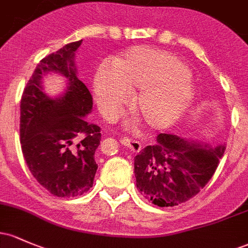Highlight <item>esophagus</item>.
<instances>
[{
	"label": "esophagus",
	"mask_w": 248,
	"mask_h": 248,
	"mask_svg": "<svg viewBox=\"0 0 248 248\" xmlns=\"http://www.w3.org/2000/svg\"><path fill=\"white\" fill-rule=\"evenodd\" d=\"M120 143L124 146H126L127 148H129L130 151L134 152V153H138V152L141 151V143L137 140H132V139L128 138H121L120 139Z\"/></svg>",
	"instance_id": "1"
}]
</instances>
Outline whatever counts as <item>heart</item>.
<instances>
[{
  "label": "heart",
  "instance_id": "b5f03b06",
  "mask_svg": "<svg viewBox=\"0 0 248 248\" xmlns=\"http://www.w3.org/2000/svg\"><path fill=\"white\" fill-rule=\"evenodd\" d=\"M100 109L111 116L128 99V91L140 89L134 107L147 127L164 129L185 113L194 89L185 62L162 49L134 47L115 61L101 63L94 75Z\"/></svg>",
  "mask_w": 248,
  "mask_h": 248
}]
</instances>
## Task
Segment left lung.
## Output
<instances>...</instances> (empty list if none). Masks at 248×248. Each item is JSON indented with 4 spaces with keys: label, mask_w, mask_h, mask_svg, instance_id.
Wrapping results in <instances>:
<instances>
[{
    "label": "left lung",
    "mask_w": 248,
    "mask_h": 248,
    "mask_svg": "<svg viewBox=\"0 0 248 248\" xmlns=\"http://www.w3.org/2000/svg\"><path fill=\"white\" fill-rule=\"evenodd\" d=\"M225 149L161 133L134 157L137 188L159 207L186 202L211 180Z\"/></svg>",
    "instance_id": "1"
}]
</instances>
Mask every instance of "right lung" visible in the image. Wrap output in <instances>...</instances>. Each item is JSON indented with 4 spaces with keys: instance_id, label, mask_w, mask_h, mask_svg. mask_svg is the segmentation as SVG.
<instances>
[{
    "instance_id": "right-lung-1",
    "label": "right lung",
    "mask_w": 248,
    "mask_h": 248,
    "mask_svg": "<svg viewBox=\"0 0 248 248\" xmlns=\"http://www.w3.org/2000/svg\"><path fill=\"white\" fill-rule=\"evenodd\" d=\"M82 40L68 43L40 61L21 99L20 140L32 176L59 198L78 197L93 186L97 165L94 154L101 129L86 116L93 108L88 88L76 76L75 51ZM56 72L67 78L61 97L49 98L42 76Z\"/></svg>"
}]
</instances>
